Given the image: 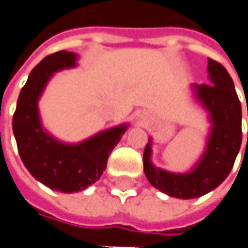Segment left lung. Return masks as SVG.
I'll return each instance as SVG.
<instances>
[{"label": "left lung", "instance_id": "left-lung-1", "mask_svg": "<svg viewBox=\"0 0 248 248\" xmlns=\"http://www.w3.org/2000/svg\"><path fill=\"white\" fill-rule=\"evenodd\" d=\"M209 85H193L194 95L209 112L212 129L206 150L187 173L156 168L152 160V139L145 147L143 170L150 185L177 199H196L214 190L233 169L241 146V103L226 68L207 59ZM248 116V108H247ZM248 143V135H247Z\"/></svg>", "mask_w": 248, "mask_h": 248}]
</instances>
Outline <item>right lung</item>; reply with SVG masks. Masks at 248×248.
Instances as JSON below:
<instances>
[{
  "label": "right lung",
  "instance_id": "obj_1",
  "mask_svg": "<svg viewBox=\"0 0 248 248\" xmlns=\"http://www.w3.org/2000/svg\"><path fill=\"white\" fill-rule=\"evenodd\" d=\"M75 65L77 55L68 51L44 58L21 89L12 119L14 136L25 168L42 185L62 193L85 190L99 180L110 152L127 127L124 124L106 129L77 145L62 143L44 130L38 99L54 72Z\"/></svg>",
  "mask_w": 248,
  "mask_h": 248
}]
</instances>
